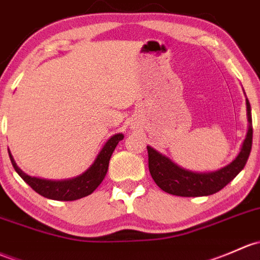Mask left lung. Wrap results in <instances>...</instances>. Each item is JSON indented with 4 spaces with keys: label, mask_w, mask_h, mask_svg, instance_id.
<instances>
[{
    "label": "left lung",
    "mask_w": 260,
    "mask_h": 260,
    "mask_svg": "<svg viewBox=\"0 0 260 260\" xmlns=\"http://www.w3.org/2000/svg\"><path fill=\"white\" fill-rule=\"evenodd\" d=\"M247 118L248 131L242 148L236 159L232 160L228 166L214 172H192L182 168L172 162L168 157L160 154L152 147L147 146L148 151V168L155 184L165 192L179 197H203L210 196L223 189L229 182H232L247 163L252 149L253 127H252V111L248 98Z\"/></svg>",
    "instance_id": "left-lung-1"
}]
</instances>
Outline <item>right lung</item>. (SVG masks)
<instances>
[{"instance_id":"add662e5","label":"right lung","mask_w":260,"mask_h":260,"mask_svg":"<svg viewBox=\"0 0 260 260\" xmlns=\"http://www.w3.org/2000/svg\"><path fill=\"white\" fill-rule=\"evenodd\" d=\"M123 137H124V136H123L122 133L112 136V137L106 142V144L103 146V148L101 149V152L98 153L97 158H95L94 162L92 163V166L78 177H75V178L71 179L51 180L37 178V177H31L18 168V166L16 165L11 152H8V154H10L11 163H12L13 168L17 172L18 176H20L21 178L35 190V192H37L38 194H41L48 199H54V201H76V199L83 198V197H87L91 194V193H93L95 188L102 183L106 174H107L109 159H111L112 153L116 149L117 144L119 143V141H122Z\"/></svg>"}]
</instances>
